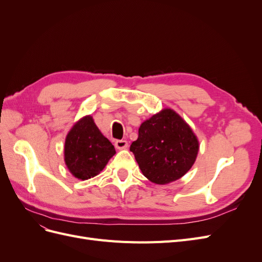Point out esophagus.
I'll return each instance as SVG.
<instances>
[{
  "label": "esophagus",
  "mask_w": 262,
  "mask_h": 262,
  "mask_svg": "<svg viewBox=\"0 0 262 262\" xmlns=\"http://www.w3.org/2000/svg\"><path fill=\"white\" fill-rule=\"evenodd\" d=\"M115 146L118 149H124V148L128 147V142H126L125 140H117L115 142Z\"/></svg>",
  "instance_id": "1"
}]
</instances>
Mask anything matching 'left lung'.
I'll use <instances>...</instances> for the list:
<instances>
[{"label": "left lung", "instance_id": "1", "mask_svg": "<svg viewBox=\"0 0 262 262\" xmlns=\"http://www.w3.org/2000/svg\"><path fill=\"white\" fill-rule=\"evenodd\" d=\"M130 150L149 181L166 185L192 167L199 141L184 119L166 108L140 125L138 140L132 142Z\"/></svg>", "mask_w": 262, "mask_h": 262}]
</instances>
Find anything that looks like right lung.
I'll return each mask as SVG.
<instances>
[{
    "instance_id": "add662e5",
    "label": "right lung",
    "mask_w": 262,
    "mask_h": 262,
    "mask_svg": "<svg viewBox=\"0 0 262 262\" xmlns=\"http://www.w3.org/2000/svg\"><path fill=\"white\" fill-rule=\"evenodd\" d=\"M115 154L114 145L102 136L92 116L80 119L68 133L64 161L77 179L86 180L98 175Z\"/></svg>"
}]
</instances>
